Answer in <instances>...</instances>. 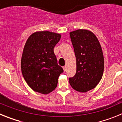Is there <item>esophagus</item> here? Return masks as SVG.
<instances>
[{"label":"esophagus","instance_id":"esophagus-1","mask_svg":"<svg viewBox=\"0 0 122 122\" xmlns=\"http://www.w3.org/2000/svg\"><path fill=\"white\" fill-rule=\"evenodd\" d=\"M63 71H65L66 70V66H63Z\"/></svg>","mask_w":122,"mask_h":122}]
</instances>
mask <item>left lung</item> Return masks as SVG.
<instances>
[{
	"label": "left lung",
	"mask_w": 122,
	"mask_h": 122,
	"mask_svg": "<svg viewBox=\"0 0 122 122\" xmlns=\"http://www.w3.org/2000/svg\"><path fill=\"white\" fill-rule=\"evenodd\" d=\"M76 59V73L69 78L73 89L87 92L94 89L104 71V56L97 37L91 31L78 29L70 32Z\"/></svg>",
	"instance_id": "obj_1"
}]
</instances>
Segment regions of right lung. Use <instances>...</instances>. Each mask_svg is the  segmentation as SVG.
I'll list each match as a JSON object with an SVG mask.
<instances>
[{"mask_svg":"<svg viewBox=\"0 0 122 122\" xmlns=\"http://www.w3.org/2000/svg\"><path fill=\"white\" fill-rule=\"evenodd\" d=\"M61 35L49 31L34 32L24 47L21 66L22 76L33 91L48 94L57 86L63 71L57 63L54 48Z\"/></svg>","mask_w":122,"mask_h":122,"instance_id":"obj_1","label":"right lung"}]
</instances>
